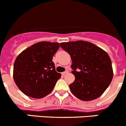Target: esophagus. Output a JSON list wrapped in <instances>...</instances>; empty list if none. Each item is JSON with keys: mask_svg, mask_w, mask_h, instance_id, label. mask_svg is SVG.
Returning <instances> with one entry per match:
<instances>
[{"mask_svg": "<svg viewBox=\"0 0 126 126\" xmlns=\"http://www.w3.org/2000/svg\"><path fill=\"white\" fill-rule=\"evenodd\" d=\"M68 72H69V71H65V72H62V75H63V76H64V75H65V74H67Z\"/></svg>", "mask_w": 126, "mask_h": 126, "instance_id": "esophagus-1", "label": "esophagus"}]
</instances>
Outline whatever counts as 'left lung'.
<instances>
[{"label": "left lung", "mask_w": 126, "mask_h": 126, "mask_svg": "<svg viewBox=\"0 0 126 126\" xmlns=\"http://www.w3.org/2000/svg\"><path fill=\"white\" fill-rule=\"evenodd\" d=\"M60 46L71 55L75 80L69 85L72 94L84 101L99 97L113 77L112 62L108 53L91 42L77 40Z\"/></svg>", "instance_id": "left-lung-1"}]
</instances>
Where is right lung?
Segmentation results:
<instances>
[{"label": "right lung", "mask_w": 126, "mask_h": 126, "mask_svg": "<svg viewBox=\"0 0 126 126\" xmlns=\"http://www.w3.org/2000/svg\"><path fill=\"white\" fill-rule=\"evenodd\" d=\"M59 43L42 41L23 50L16 59L13 77L25 95L35 99L46 96L53 91L61 74L55 71L52 57Z\"/></svg>", "instance_id": "right-lung-1"}]
</instances>
